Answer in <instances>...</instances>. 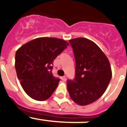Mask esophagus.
<instances>
[{
    "instance_id": "34e87169",
    "label": "esophagus",
    "mask_w": 127,
    "mask_h": 127,
    "mask_svg": "<svg viewBox=\"0 0 127 127\" xmlns=\"http://www.w3.org/2000/svg\"><path fill=\"white\" fill-rule=\"evenodd\" d=\"M61 79H62V80H63L64 81H66V77H65V76H63V77H61Z\"/></svg>"
}]
</instances>
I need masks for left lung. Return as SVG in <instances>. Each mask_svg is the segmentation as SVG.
Wrapping results in <instances>:
<instances>
[{"label": "left lung", "instance_id": "left-lung-1", "mask_svg": "<svg viewBox=\"0 0 127 127\" xmlns=\"http://www.w3.org/2000/svg\"><path fill=\"white\" fill-rule=\"evenodd\" d=\"M76 61V76L67 81L71 99L79 105L94 102L107 89L112 77L108 58L94 42L83 37L69 40Z\"/></svg>", "mask_w": 127, "mask_h": 127}]
</instances>
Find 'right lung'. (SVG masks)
I'll return each instance as SVG.
<instances>
[{"instance_id": "obj_1", "label": "right lung", "mask_w": 127, "mask_h": 127, "mask_svg": "<svg viewBox=\"0 0 127 127\" xmlns=\"http://www.w3.org/2000/svg\"><path fill=\"white\" fill-rule=\"evenodd\" d=\"M69 45L63 39L44 37L27 42L16 51V71L29 97L39 101L51 97L60 81L53 75V63Z\"/></svg>"}]
</instances>
